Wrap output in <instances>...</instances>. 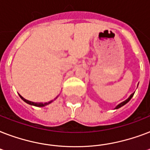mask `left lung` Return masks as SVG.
I'll use <instances>...</instances> for the list:
<instances>
[{"instance_id": "1", "label": "left lung", "mask_w": 150, "mask_h": 150, "mask_svg": "<svg viewBox=\"0 0 150 150\" xmlns=\"http://www.w3.org/2000/svg\"><path fill=\"white\" fill-rule=\"evenodd\" d=\"M133 95H134V93L132 94V95H131V96H129V97H128V99H127V100H125L124 102L121 103H119V104L117 105V106L116 107H115V109H118V108H120V107H122V106H124V105H125L126 103H128V101H129V100H131V99H132V96H133Z\"/></svg>"}]
</instances>
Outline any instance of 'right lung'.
Returning a JSON list of instances; mask_svg holds the SVG:
<instances>
[{
	"label": "right lung",
	"mask_w": 150,
	"mask_h": 150,
	"mask_svg": "<svg viewBox=\"0 0 150 150\" xmlns=\"http://www.w3.org/2000/svg\"><path fill=\"white\" fill-rule=\"evenodd\" d=\"M19 96L21 97V99H22L23 101H25V103H27L28 104H30V105H33V106H35V107H44V106H47V105L50 104V103L53 102V100H50V101H49V102L47 103H34V102H32V101H29V100H25V98H23L21 95H19ZM57 98V97H56ZM55 98V99H56Z\"/></svg>",
	"instance_id": "add662e5"
}]
</instances>
